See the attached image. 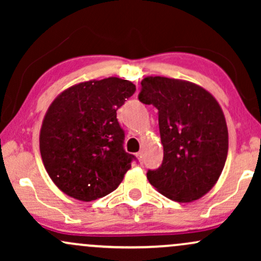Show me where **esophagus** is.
<instances>
[{
    "label": "esophagus",
    "instance_id": "obj_1",
    "mask_svg": "<svg viewBox=\"0 0 261 261\" xmlns=\"http://www.w3.org/2000/svg\"><path fill=\"white\" fill-rule=\"evenodd\" d=\"M136 157L139 158L140 163H142V162H143V152L141 151V152H139V153H136Z\"/></svg>",
    "mask_w": 261,
    "mask_h": 261
}]
</instances>
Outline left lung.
I'll use <instances>...</instances> for the list:
<instances>
[{"label":"left lung","mask_w":261,"mask_h":261,"mask_svg":"<svg viewBox=\"0 0 261 261\" xmlns=\"http://www.w3.org/2000/svg\"><path fill=\"white\" fill-rule=\"evenodd\" d=\"M140 101L158 109L163 162L148 170L158 191L178 202H190L216 184L228 152V130L218 101L193 82L148 76L141 82Z\"/></svg>","instance_id":"left-lung-1"}]
</instances>
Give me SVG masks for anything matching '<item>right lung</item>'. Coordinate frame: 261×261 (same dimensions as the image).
Listing matches in <instances>:
<instances>
[{"instance_id":"add662e5","label":"right lung","mask_w":261,"mask_h":261,"mask_svg":"<svg viewBox=\"0 0 261 261\" xmlns=\"http://www.w3.org/2000/svg\"><path fill=\"white\" fill-rule=\"evenodd\" d=\"M136 91L127 80H92L65 89L50 104L40 128L44 167L66 195L92 201L119 187L133 154L116 110Z\"/></svg>"}]
</instances>
